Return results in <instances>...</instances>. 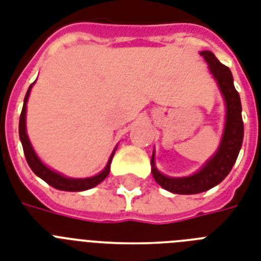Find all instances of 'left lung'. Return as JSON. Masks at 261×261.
Listing matches in <instances>:
<instances>
[{
    "instance_id": "obj_1",
    "label": "left lung",
    "mask_w": 261,
    "mask_h": 261,
    "mask_svg": "<svg viewBox=\"0 0 261 261\" xmlns=\"http://www.w3.org/2000/svg\"><path fill=\"white\" fill-rule=\"evenodd\" d=\"M203 58L208 63L211 73L217 80L223 98L226 101V124L222 142L214 157L198 172L190 177H167L157 171L154 165V154L151 157V173L160 186L178 195L200 194L210 190L226 177L236 160L244 139V122L241 116V100L233 84L230 69L219 62L211 51H202Z\"/></svg>"
}]
</instances>
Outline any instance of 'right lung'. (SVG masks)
I'll return each mask as SVG.
<instances>
[{
  "mask_svg": "<svg viewBox=\"0 0 261 261\" xmlns=\"http://www.w3.org/2000/svg\"><path fill=\"white\" fill-rule=\"evenodd\" d=\"M31 85L28 88V92L25 94V98H24V106H22L21 115H20V123H18V134H20V139H21L22 143V150H24V154H25V160L30 168L34 171V173L36 176L44 180L47 184H50L51 187H54L57 190L61 191H71V192H77V191H85L89 190V188H93L97 184L104 180V178L108 176L110 173V167H111V160H112V155H111L110 161L107 164L106 169L98 173L97 176H93V177L89 178H69L63 177L62 174L57 173V172L51 171L44 165V164L38 159V155L35 154L34 149L31 146L30 139H28V135H27L25 131V112H27V100H28V96H30L31 92Z\"/></svg>",
  "mask_w": 261,
  "mask_h": 261,
  "instance_id": "1",
  "label": "right lung"
}]
</instances>
